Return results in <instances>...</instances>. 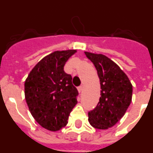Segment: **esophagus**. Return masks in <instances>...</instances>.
<instances>
[{"instance_id": "obj_1", "label": "esophagus", "mask_w": 153, "mask_h": 153, "mask_svg": "<svg viewBox=\"0 0 153 153\" xmlns=\"http://www.w3.org/2000/svg\"><path fill=\"white\" fill-rule=\"evenodd\" d=\"M77 90H78V92H79V93H80L81 92H82V90H83V86H79V87H78V88H77Z\"/></svg>"}]
</instances>
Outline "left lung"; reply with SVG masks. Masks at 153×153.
<instances>
[{"label":"left lung","mask_w":153,"mask_h":153,"mask_svg":"<svg viewBox=\"0 0 153 153\" xmlns=\"http://www.w3.org/2000/svg\"><path fill=\"white\" fill-rule=\"evenodd\" d=\"M96 67L100 82V101L88 113L89 122L96 129L112 127L124 116L132 101V86L125 73L107 56L85 52Z\"/></svg>","instance_id":"obj_1"}]
</instances>
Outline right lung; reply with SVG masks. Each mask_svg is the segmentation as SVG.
Here are the masks:
<instances>
[{
  "mask_svg": "<svg viewBox=\"0 0 153 153\" xmlns=\"http://www.w3.org/2000/svg\"><path fill=\"white\" fill-rule=\"evenodd\" d=\"M76 51H55L43 58L24 83L25 100L30 113L42 127L57 131L67 124L77 103V89L72 76L64 72L66 62Z\"/></svg>",
  "mask_w": 153,
  "mask_h": 153,
  "instance_id": "obj_1",
  "label": "right lung"
}]
</instances>
